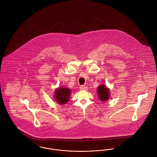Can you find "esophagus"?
I'll return each mask as SVG.
<instances>
[{"mask_svg": "<svg viewBox=\"0 0 157 157\" xmlns=\"http://www.w3.org/2000/svg\"><path fill=\"white\" fill-rule=\"evenodd\" d=\"M80 89H81V90H88V87L86 86H84V85H82V86H80Z\"/></svg>", "mask_w": 157, "mask_h": 157, "instance_id": "esophagus-1", "label": "esophagus"}]
</instances>
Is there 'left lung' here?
Masks as SVG:
<instances>
[{
    "label": "left lung",
    "instance_id": "left-lung-1",
    "mask_svg": "<svg viewBox=\"0 0 157 157\" xmlns=\"http://www.w3.org/2000/svg\"><path fill=\"white\" fill-rule=\"evenodd\" d=\"M98 94L101 101H105L109 98V90L104 85H101L98 86Z\"/></svg>",
    "mask_w": 157,
    "mask_h": 157
}]
</instances>
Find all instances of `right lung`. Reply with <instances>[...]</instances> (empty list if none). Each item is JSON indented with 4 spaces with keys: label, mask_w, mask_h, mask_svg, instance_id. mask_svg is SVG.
Instances as JSON below:
<instances>
[{
    "label": "right lung",
    "mask_w": 157,
    "mask_h": 157,
    "mask_svg": "<svg viewBox=\"0 0 157 157\" xmlns=\"http://www.w3.org/2000/svg\"><path fill=\"white\" fill-rule=\"evenodd\" d=\"M71 90L65 87H59L55 90L54 98L59 104H65L71 95Z\"/></svg>",
    "instance_id": "right-lung-1"
}]
</instances>
